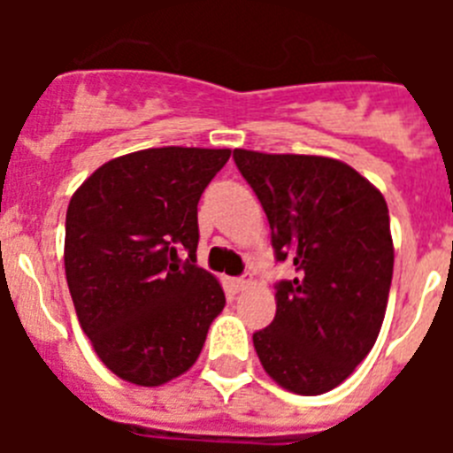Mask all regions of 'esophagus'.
Wrapping results in <instances>:
<instances>
[{
    "mask_svg": "<svg viewBox=\"0 0 453 453\" xmlns=\"http://www.w3.org/2000/svg\"><path fill=\"white\" fill-rule=\"evenodd\" d=\"M251 286V281L250 279H234V281H231V288H234L235 292H242V290H247V288Z\"/></svg>",
    "mask_w": 453,
    "mask_h": 453,
    "instance_id": "1",
    "label": "esophagus"
}]
</instances>
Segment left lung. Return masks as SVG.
I'll list each match as a JSON object with an SVG mask.
<instances>
[{"mask_svg": "<svg viewBox=\"0 0 453 453\" xmlns=\"http://www.w3.org/2000/svg\"><path fill=\"white\" fill-rule=\"evenodd\" d=\"M272 229L276 261L295 279L276 283V315L254 334L267 374L297 395L334 390L374 347L395 265L383 195L326 156L235 150Z\"/></svg>", "mask_w": 453, "mask_h": 453, "instance_id": "8db88e82", "label": "left lung"}]
</instances>
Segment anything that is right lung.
Segmentation results:
<instances>
[{"label": "right lung", "instance_id": "right-lung-1", "mask_svg": "<svg viewBox=\"0 0 453 453\" xmlns=\"http://www.w3.org/2000/svg\"><path fill=\"white\" fill-rule=\"evenodd\" d=\"M229 156L202 147L140 150L104 163L72 195L67 288L83 334L124 381L154 388L181 376L222 313V286L195 265L197 203Z\"/></svg>", "mask_w": 453, "mask_h": 453}]
</instances>
